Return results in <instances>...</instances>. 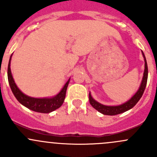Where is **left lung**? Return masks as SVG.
<instances>
[{
  "label": "left lung",
  "mask_w": 157,
  "mask_h": 157,
  "mask_svg": "<svg viewBox=\"0 0 157 157\" xmlns=\"http://www.w3.org/2000/svg\"><path fill=\"white\" fill-rule=\"evenodd\" d=\"M142 54H143L144 58L145 69H144V77H143V80H142V82H141V84H140V88H139V90H137V93L134 94V96H133L130 100H128V102H126L125 103L122 104V105H117V106H108V105H102V104L96 102L95 99H93V97H92L91 95H90V94H89V100H90V105H91L93 108L96 109L98 112L102 113L103 115H118V114L123 113V112L129 110V109L133 108V107L137 103V102L140 100L141 96H143V93L144 92V90L147 86V77H148V68H147V60L143 52H142Z\"/></svg>",
  "instance_id": "8db88e82"
}]
</instances>
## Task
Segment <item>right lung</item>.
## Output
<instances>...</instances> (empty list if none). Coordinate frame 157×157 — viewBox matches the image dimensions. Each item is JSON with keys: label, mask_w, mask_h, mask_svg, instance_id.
<instances>
[{"label": "right lung", "mask_w": 157, "mask_h": 157, "mask_svg": "<svg viewBox=\"0 0 157 157\" xmlns=\"http://www.w3.org/2000/svg\"><path fill=\"white\" fill-rule=\"evenodd\" d=\"M12 56V55H11ZM11 56L9 61L8 68H7V77H8V82L10 84V89L13 93L16 99L26 108L31 109L34 112H41V113H49L51 112H53L55 109H58L61 106V105L64 102V99L66 96V91H67V86L70 81V79L65 83L64 87L61 90L57 96H54L52 98H43V99H37V98L29 97L26 95L23 94L19 88L16 85L14 82L13 78L12 77L10 71V59Z\"/></svg>", "instance_id": "obj_1"}]
</instances>
